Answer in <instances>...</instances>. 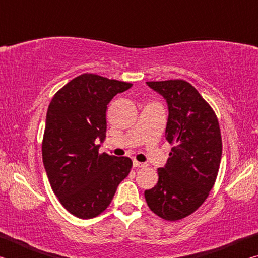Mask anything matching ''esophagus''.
Returning <instances> with one entry per match:
<instances>
[{
	"label": "esophagus",
	"instance_id": "esophagus-1",
	"mask_svg": "<svg viewBox=\"0 0 258 258\" xmlns=\"http://www.w3.org/2000/svg\"><path fill=\"white\" fill-rule=\"evenodd\" d=\"M133 166L134 167H146V164L145 163H140V161H138V160H133Z\"/></svg>",
	"mask_w": 258,
	"mask_h": 258
}]
</instances>
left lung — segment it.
Returning a JSON list of instances; mask_svg holds the SVG:
<instances>
[{
    "label": "left lung",
    "instance_id": "obj_1",
    "mask_svg": "<svg viewBox=\"0 0 258 258\" xmlns=\"http://www.w3.org/2000/svg\"><path fill=\"white\" fill-rule=\"evenodd\" d=\"M168 104L166 140L172 151L158 182L145 191L148 206L166 221L197 211L215 184L222 158L220 124L213 108L183 80L147 82Z\"/></svg>",
    "mask_w": 258,
    "mask_h": 258
}]
</instances>
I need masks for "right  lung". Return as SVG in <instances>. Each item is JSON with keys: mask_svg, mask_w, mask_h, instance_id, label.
Listing matches in <instances>:
<instances>
[{"mask_svg": "<svg viewBox=\"0 0 258 258\" xmlns=\"http://www.w3.org/2000/svg\"><path fill=\"white\" fill-rule=\"evenodd\" d=\"M131 83L95 74L74 78L54 94L46 113L42 157L52 190L61 205L83 220L104 212L128 175V157L100 154L106 138L107 104Z\"/></svg>", "mask_w": 258, "mask_h": 258, "instance_id": "right-lung-1", "label": "right lung"}]
</instances>
